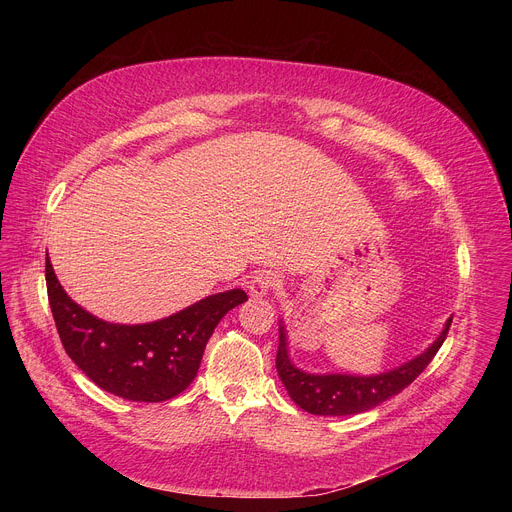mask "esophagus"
Instances as JSON below:
<instances>
[{
    "instance_id": "esophagus-1",
    "label": "esophagus",
    "mask_w": 512,
    "mask_h": 512,
    "mask_svg": "<svg viewBox=\"0 0 512 512\" xmlns=\"http://www.w3.org/2000/svg\"><path fill=\"white\" fill-rule=\"evenodd\" d=\"M279 285V277L275 275V273H271V271H261V273H255L253 277H251V281H249V294L253 296V298H263V296H267L269 291L273 289V287H277Z\"/></svg>"
}]
</instances>
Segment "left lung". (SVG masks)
Segmentation results:
<instances>
[{"label":"left lung","instance_id":"obj_1","mask_svg":"<svg viewBox=\"0 0 512 512\" xmlns=\"http://www.w3.org/2000/svg\"><path fill=\"white\" fill-rule=\"evenodd\" d=\"M452 318H448L444 332L437 340L413 360L401 364V367L375 375V377H358V375H310L298 369L287 354V338L283 326H279V348L275 367L281 383L285 385L289 397L296 401L304 411L312 415H356L369 411L389 397L401 393L409 387L423 371L433 356L444 344Z\"/></svg>","mask_w":512,"mask_h":512}]
</instances>
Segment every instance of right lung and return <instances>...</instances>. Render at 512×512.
Wrapping results in <instances>:
<instances>
[{
  "instance_id": "obj_1",
  "label": "right lung",
  "mask_w": 512,
  "mask_h": 512,
  "mask_svg": "<svg viewBox=\"0 0 512 512\" xmlns=\"http://www.w3.org/2000/svg\"><path fill=\"white\" fill-rule=\"evenodd\" d=\"M46 287L60 342L72 362L103 391L139 403L180 395L194 381L216 324L247 302L243 289H229L170 318L125 326L99 320L72 302L48 257Z\"/></svg>"
}]
</instances>
